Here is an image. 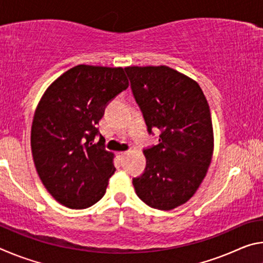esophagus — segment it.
<instances>
[{
    "instance_id": "34e87169",
    "label": "esophagus",
    "mask_w": 263,
    "mask_h": 263,
    "mask_svg": "<svg viewBox=\"0 0 263 263\" xmlns=\"http://www.w3.org/2000/svg\"><path fill=\"white\" fill-rule=\"evenodd\" d=\"M127 153H128L127 151H125V152H119L118 155H119V158H121V159H124V158H125V155H126Z\"/></svg>"
}]
</instances>
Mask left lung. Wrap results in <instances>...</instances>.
Listing matches in <instances>:
<instances>
[{
  "label": "left lung",
  "mask_w": 263,
  "mask_h": 263,
  "mask_svg": "<svg viewBox=\"0 0 263 263\" xmlns=\"http://www.w3.org/2000/svg\"><path fill=\"white\" fill-rule=\"evenodd\" d=\"M125 72L148 133L161 131L159 144L144 149L146 168L133 186L148 206L172 210L193 197L210 166V108L197 82L167 66H131Z\"/></svg>",
  "instance_id": "left-lung-1"
}]
</instances>
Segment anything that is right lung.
I'll list each match as a JSON object with an SVG mask.
<instances>
[{
	"instance_id": "right-lung-1",
	"label": "right lung",
	"mask_w": 263,
	"mask_h": 263,
	"mask_svg": "<svg viewBox=\"0 0 263 263\" xmlns=\"http://www.w3.org/2000/svg\"><path fill=\"white\" fill-rule=\"evenodd\" d=\"M128 87L122 67L79 65L44 92L31 127V149L43 184L55 201L86 209L103 197L116 171L103 137L95 144L105 106Z\"/></svg>"
}]
</instances>
